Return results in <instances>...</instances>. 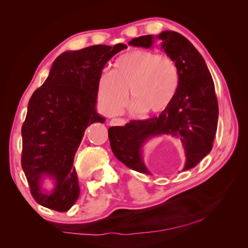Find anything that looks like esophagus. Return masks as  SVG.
<instances>
[{"instance_id":"obj_1","label":"esophagus","mask_w":248,"mask_h":248,"mask_svg":"<svg viewBox=\"0 0 248 248\" xmlns=\"http://www.w3.org/2000/svg\"><path fill=\"white\" fill-rule=\"evenodd\" d=\"M125 123H127V121L123 119V118H114V119L110 120L111 125H124Z\"/></svg>"}]
</instances>
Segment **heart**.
I'll return each mask as SVG.
<instances>
[{
  "label": "heart",
  "mask_w": 248,
  "mask_h": 248,
  "mask_svg": "<svg viewBox=\"0 0 248 248\" xmlns=\"http://www.w3.org/2000/svg\"><path fill=\"white\" fill-rule=\"evenodd\" d=\"M180 85V72L173 58L151 50H132L120 56L111 72L98 79V97L107 114L115 115L128 100L134 111L158 114L173 103Z\"/></svg>",
  "instance_id": "heart-1"
}]
</instances>
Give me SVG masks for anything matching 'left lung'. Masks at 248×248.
Listing matches in <instances>:
<instances>
[{"label":"left lung","mask_w":248,"mask_h":248,"mask_svg":"<svg viewBox=\"0 0 248 248\" xmlns=\"http://www.w3.org/2000/svg\"><path fill=\"white\" fill-rule=\"evenodd\" d=\"M154 41L178 65L180 85L177 95L158 117L110 127L108 138L112 153L120 162L139 173L151 174L142 159L143 146L152 138L169 134L182 142L186 155L183 170H187L212 149L219 118L215 83L202 56L178 32L165 31L155 37L141 36L133 38L129 45L151 48Z\"/></svg>","instance_id":"left-lung-1"}]
</instances>
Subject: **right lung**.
<instances>
[{"mask_svg": "<svg viewBox=\"0 0 248 248\" xmlns=\"http://www.w3.org/2000/svg\"><path fill=\"white\" fill-rule=\"evenodd\" d=\"M125 48L95 45L61 53L29 99L22 127V167L33 199L43 207L65 212L78 200L75 153L86 128L105 121L96 111L98 79L105 64ZM45 178L54 180L51 191L42 188Z\"/></svg>", "mask_w": 248, "mask_h": 248, "instance_id": "add662e5", "label": "right lung"}]
</instances>
